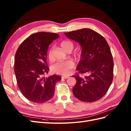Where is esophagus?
Segmentation results:
<instances>
[{
    "mask_svg": "<svg viewBox=\"0 0 131 131\" xmlns=\"http://www.w3.org/2000/svg\"><path fill=\"white\" fill-rule=\"evenodd\" d=\"M69 78V76H63V77H62V79H68Z\"/></svg>",
    "mask_w": 131,
    "mask_h": 131,
    "instance_id": "esophagus-1",
    "label": "esophagus"
}]
</instances>
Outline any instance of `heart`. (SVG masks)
<instances>
[{
    "mask_svg": "<svg viewBox=\"0 0 131 131\" xmlns=\"http://www.w3.org/2000/svg\"><path fill=\"white\" fill-rule=\"evenodd\" d=\"M61 46L66 51L69 50H72L73 49V43L68 40L63 41L61 43ZM52 56V52L50 50L49 52V57L51 58ZM73 67V63L70 61L64 62H58L54 63L51 67V69L53 72L58 74L66 75L69 74L70 70Z\"/></svg>",
    "mask_w": 131,
    "mask_h": 131,
    "instance_id": "b5f03b06",
    "label": "heart"
}]
</instances>
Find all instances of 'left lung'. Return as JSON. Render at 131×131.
Masks as SVG:
<instances>
[{
	"instance_id": "1",
	"label": "left lung",
	"mask_w": 131,
	"mask_h": 131,
	"mask_svg": "<svg viewBox=\"0 0 131 131\" xmlns=\"http://www.w3.org/2000/svg\"><path fill=\"white\" fill-rule=\"evenodd\" d=\"M78 42L81 48L77 70L84 78L73 76L77 82L73 89L74 96L86 102L100 100L108 91L113 79L114 62L110 47L105 38L96 31L83 28L64 33Z\"/></svg>"
}]
</instances>
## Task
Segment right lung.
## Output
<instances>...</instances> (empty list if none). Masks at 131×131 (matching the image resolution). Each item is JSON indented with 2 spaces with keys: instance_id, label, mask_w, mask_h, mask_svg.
Wrapping results in <instances>:
<instances>
[{
  "instance_id": "1",
  "label": "right lung",
  "mask_w": 131,
  "mask_h": 131,
  "mask_svg": "<svg viewBox=\"0 0 131 131\" xmlns=\"http://www.w3.org/2000/svg\"><path fill=\"white\" fill-rule=\"evenodd\" d=\"M59 37L44 31L34 33L21 43L16 52L14 71L18 88L31 102L42 103L50 100L55 85L61 80L56 74L43 77L49 70L46 61L49 46Z\"/></svg>"
}]
</instances>
